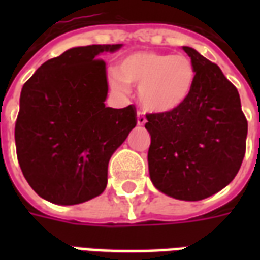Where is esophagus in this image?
<instances>
[{"instance_id":"obj_1","label":"esophagus","mask_w":260,"mask_h":260,"mask_svg":"<svg viewBox=\"0 0 260 260\" xmlns=\"http://www.w3.org/2000/svg\"><path fill=\"white\" fill-rule=\"evenodd\" d=\"M136 124L139 125V126L146 124V117H145V114L141 113V111H138V114H136Z\"/></svg>"}]
</instances>
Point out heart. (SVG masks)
I'll return each instance as SVG.
<instances>
[{
  "instance_id": "heart-1",
  "label": "heart",
  "mask_w": 260,
  "mask_h": 260,
  "mask_svg": "<svg viewBox=\"0 0 260 260\" xmlns=\"http://www.w3.org/2000/svg\"><path fill=\"white\" fill-rule=\"evenodd\" d=\"M195 83V68L184 55L138 51L126 55L113 75L111 86L128 93L138 86V99L145 110L164 114L180 108L191 94Z\"/></svg>"
}]
</instances>
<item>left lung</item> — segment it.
<instances>
[{
    "label": "left lung",
    "mask_w": 260,
    "mask_h": 260,
    "mask_svg": "<svg viewBox=\"0 0 260 260\" xmlns=\"http://www.w3.org/2000/svg\"><path fill=\"white\" fill-rule=\"evenodd\" d=\"M195 68L186 102L149 114V175L156 189L180 201H202L234 180L245 154L248 122L238 90L217 65L182 46Z\"/></svg>",
    "instance_id": "left-lung-1"
}]
</instances>
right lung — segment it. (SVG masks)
Here are the masks:
<instances>
[{"instance_id": "1", "label": "right lung", "mask_w": 260, "mask_h": 260, "mask_svg": "<svg viewBox=\"0 0 260 260\" xmlns=\"http://www.w3.org/2000/svg\"><path fill=\"white\" fill-rule=\"evenodd\" d=\"M122 44L72 47L26 82L15 125L16 154L31 189L55 205H78L107 186L108 161L136 125L135 107H106L104 53Z\"/></svg>"}]
</instances>
